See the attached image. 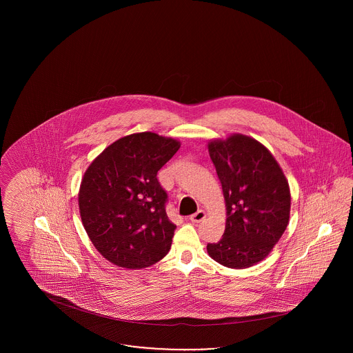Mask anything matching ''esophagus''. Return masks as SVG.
<instances>
[{
  "instance_id": "esophagus-1",
  "label": "esophagus",
  "mask_w": 353,
  "mask_h": 353,
  "mask_svg": "<svg viewBox=\"0 0 353 353\" xmlns=\"http://www.w3.org/2000/svg\"><path fill=\"white\" fill-rule=\"evenodd\" d=\"M206 217V213L203 212V210H199V212H196L194 214H192L189 219L193 222V223H199V222H201L203 221V219Z\"/></svg>"
}]
</instances>
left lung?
<instances>
[{
  "label": "left lung",
  "instance_id": "1",
  "mask_svg": "<svg viewBox=\"0 0 353 353\" xmlns=\"http://www.w3.org/2000/svg\"><path fill=\"white\" fill-rule=\"evenodd\" d=\"M222 185L226 225L209 255L230 269H246L269 255L285 233L291 194L285 173L255 139L234 134L208 144Z\"/></svg>",
  "mask_w": 353,
  "mask_h": 353
}]
</instances>
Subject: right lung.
<instances>
[{"instance_id": "1", "label": "right lung", "mask_w": 353, "mask_h": 353, "mask_svg": "<svg viewBox=\"0 0 353 353\" xmlns=\"http://www.w3.org/2000/svg\"><path fill=\"white\" fill-rule=\"evenodd\" d=\"M179 148L172 137L128 134L85 170L78 194L82 223L97 250L119 268H148L168 254L176 225L156 176Z\"/></svg>"}]
</instances>
